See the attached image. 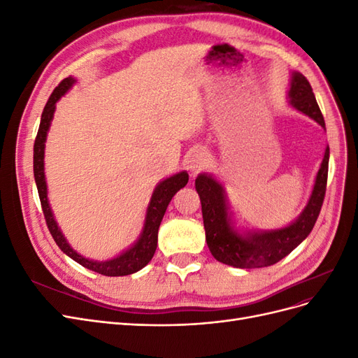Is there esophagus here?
Listing matches in <instances>:
<instances>
[{
	"label": "esophagus",
	"instance_id": "1",
	"mask_svg": "<svg viewBox=\"0 0 358 358\" xmlns=\"http://www.w3.org/2000/svg\"><path fill=\"white\" fill-rule=\"evenodd\" d=\"M208 166H209L208 150L203 149V148L194 149L191 155H189V159H188V169H189L192 175H197V173H200Z\"/></svg>",
	"mask_w": 358,
	"mask_h": 358
}]
</instances>
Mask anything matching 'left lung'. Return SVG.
I'll return each instance as SVG.
<instances>
[{
    "label": "left lung",
    "instance_id": "left-lung-1",
    "mask_svg": "<svg viewBox=\"0 0 358 358\" xmlns=\"http://www.w3.org/2000/svg\"><path fill=\"white\" fill-rule=\"evenodd\" d=\"M288 96L294 109L308 115L326 129L312 86L301 73H292ZM329 157L330 149L327 148L305 210L288 227L272 231L237 233L231 225L222 185L209 175H200L196 179V189L201 201L206 242L212 255L224 264L239 268L267 267L287 257L306 239L318 220L327 188Z\"/></svg>",
    "mask_w": 358,
    "mask_h": 358
}]
</instances>
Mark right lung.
<instances>
[{
  "instance_id": "add662e5",
  "label": "right lung",
  "mask_w": 358,
  "mask_h": 358,
  "mask_svg": "<svg viewBox=\"0 0 358 358\" xmlns=\"http://www.w3.org/2000/svg\"><path fill=\"white\" fill-rule=\"evenodd\" d=\"M76 80L73 78L64 79L57 88L53 90L41 113L38 133L34 142V178L37 183V189H38V197L41 201V209H43V213H45V220L53 241H55L57 245L61 248V251L64 254H67L70 258H73L76 263H79L80 266L92 270V272H96L104 276L131 275L138 272L140 268H143L150 259H152L157 249V243H158V229L162 221V216H164L167 206L173 199V196H175L180 188H183L188 183V173L180 171L178 175H173L171 178H167L166 180L158 183L152 194V199H150V203L148 206L143 231L140 234L138 241L131 248L127 249L124 254L117 255L113 259H107V262H94V259H88L79 255L69 245L66 237L62 236L55 218H53V213L50 210V206L48 201L45 161H43L45 159V142H46V136L49 131L53 113H55V107H57L55 104L61 96L71 88V85Z\"/></svg>"
}]
</instances>
